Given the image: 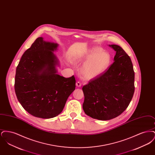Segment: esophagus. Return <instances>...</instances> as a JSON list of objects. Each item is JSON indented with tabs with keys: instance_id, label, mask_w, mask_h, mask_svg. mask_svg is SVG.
Returning a JSON list of instances; mask_svg holds the SVG:
<instances>
[{
	"instance_id": "1",
	"label": "esophagus",
	"mask_w": 155,
	"mask_h": 155,
	"mask_svg": "<svg viewBox=\"0 0 155 155\" xmlns=\"http://www.w3.org/2000/svg\"><path fill=\"white\" fill-rule=\"evenodd\" d=\"M81 84H81L80 81H78V82H76V85H77V87H80L81 86Z\"/></svg>"
}]
</instances>
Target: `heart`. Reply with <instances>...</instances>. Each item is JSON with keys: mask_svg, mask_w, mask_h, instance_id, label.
<instances>
[{"mask_svg": "<svg viewBox=\"0 0 155 155\" xmlns=\"http://www.w3.org/2000/svg\"><path fill=\"white\" fill-rule=\"evenodd\" d=\"M83 59L88 60L81 69V74L87 79L94 78L102 74L110 63V55L100 48L91 49L84 58H75L73 61L78 62Z\"/></svg>", "mask_w": 155, "mask_h": 155, "instance_id": "heart-1", "label": "heart"}]
</instances>
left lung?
Instances as JSON below:
<instances>
[{"label":"left lung","instance_id":"left-lung-1","mask_svg":"<svg viewBox=\"0 0 155 155\" xmlns=\"http://www.w3.org/2000/svg\"><path fill=\"white\" fill-rule=\"evenodd\" d=\"M116 52L113 63L105 72L82 87L85 114L99 120L120 115L133 98L135 74L130 56L118 45H109Z\"/></svg>","mask_w":155,"mask_h":155}]
</instances>
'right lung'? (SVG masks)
I'll return each mask as SVG.
<instances>
[{
	"mask_svg": "<svg viewBox=\"0 0 155 155\" xmlns=\"http://www.w3.org/2000/svg\"><path fill=\"white\" fill-rule=\"evenodd\" d=\"M58 44L38 38L22 54L16 68L15 92L23 108L39 118H51L62 111L75 88L74 75L57 74Z\"/></svg>",
	"mask_w": 155,
	"mask_h": 155,
	"instance_id": "obj_1",
	"label": "right lung"
}]
</instances>
